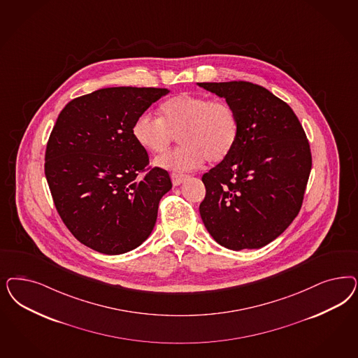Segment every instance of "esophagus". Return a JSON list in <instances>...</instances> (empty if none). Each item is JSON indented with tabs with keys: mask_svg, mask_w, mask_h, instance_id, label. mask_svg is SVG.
<instances>
[{
	"mask_svg": "<svg viewBox=\"0 0 358 358\" xmlns=\"http://www.w3.org/2000/svg\"><path fill=\"white\" fill-rule=\"evenodd\" d=\"M187 178H188V176L185 175V173H171V180H173V185H182Z\"/></svg>",
	"mask_w": 358,
	"mask_h": 358,
	"instance_id": "esophagus-1",
	"label": "esophagus"
}]
</instances>
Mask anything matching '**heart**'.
<instances>
[{"mask_svg":"<svg viewBox=\"0 0 358 358\" xmlns=\"http://www.w3.org/2000/svg\"><path fill=\"white\" fill-rule=\"evenodd\" d=\"M238 134V117L231 105L192 93H179L164 101L161 118L146 112L133 125V137L151 154L167 150L179 136L182 146L155 159L159 167L173 171H191L206 159L224 161Z\"/></svg>","mask_w":358,"mask_h":358,"instance_id":"b5f03b06","label":"heart"}]
</instances>
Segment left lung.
I'll return each mask as SVG.
<instances>
[{
  "mask_svg": "<svg viewBox=\"0 0 358 358\" xmlns=\"http://www.w3.org/2000/svg\"><path fill=\"white\" fill-rule=\"evenodd\" d=\"M197 84L224 97L240 122L234 149L201 178L200 216L221 246L259 249L299 213L312 167L308 139L289 105L261 85Z\"/></svg>",
  "mask_w": 358,
  "mask_h": 358,
  "instance_id": "8db88e82",
  "label": "left lung"
}]
</instances>
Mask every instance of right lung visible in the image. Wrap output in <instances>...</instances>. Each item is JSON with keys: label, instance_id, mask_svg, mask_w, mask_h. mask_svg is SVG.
Segmentation results:
<instances>
[{"label": "right lung", "instance_id": "1", "mask_svg": "<svg viewBox=\"0 0 358 358\" xmlns=\"http://www.w3.org/2000/svg\"><path fill=\"white\" fill-rule=\"evenodd\" d=\"M166 88L113 87L73 99L60 112L45 173L60 219L99 253L138 248L154 229L173 183L133 137V125Z\"/></svg>", "mask_w": 358, "mask_h": 358}]
</instances>
